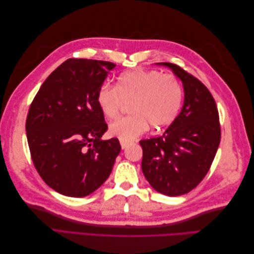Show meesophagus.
<instances>
[{"instance_id":"obj_1","label":"esophagus","mask_w":254,"mask_h":254,"mask_svg":"<svg viewBox=\"0 0 254 254\" xmlns=\"http://www.w3.org/2000/svg\"><path fill=\"white\" fill-rule=\"evenodd\" d=\"M129 145H130V143H127V142H124V141H121V147H122V149L127 148Z\"/></svg>"}]
</instances>
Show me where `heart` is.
<instances>
[{
    "mask_svg": "<svg viewBox=\"0 0 254 254\" xmlns=\"http://www.w3.org/2000/svg\"><path fill=\"white\" fill-rule=\"evenodd\" d=\"M183 99L180 81L174 75L159 71L135 70L120 76L115 88L109 83L99 87L97 106L107 119L119 114L123 103H129L128 117L109 125V134L131 142L147 130L170 125L179 113Z\"/></svg>",
    "mask_w": 254,
    "mask_h": 254,
    "instance_id": "b5f03b06",
    "label": "heart"
}]
</instances>
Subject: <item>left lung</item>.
<instances>
[{"label":"left lung","mask_w":254,"mask_h":254,"mask_svg":"<svg viewBox=\"0 0 254 254\" xmlns=\"http://www.w3.org/2000/svg\"><path fill=\"white\" fill-rule=\"evenodd\" d=\"M171 68L183 86L180 113L162 135L142 140V171L150 186L166 196L195 189L209 172L220 142L216 103L204 84L178 65Z\"/></svg>","instance_id":"1"}]
</instances>
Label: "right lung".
<instances>
[{"label":"right lung","mask_w":254,"mask_h":254,"mask_svg":"<svg viewBox=\"0 0 254 254\" xmlns=\"http://www.w3.org/2000/svg\"><path fill=\"white\" fill-rule=\"evenodd\" d=\"M115 65L67 59L30 105L25 126L30 155L43 181L59 194L88 196L111 174L121 145L117 137L102 140L108 126L96 94Z\"/></svg>","instance_id":"1"}]
</instances>
